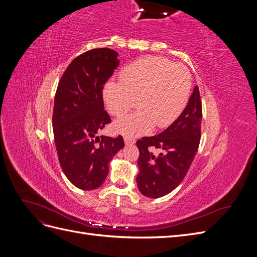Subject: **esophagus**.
Returning <instances> with one entry per match:
<instances>
[{"mask_svg": "<svg viewBox=\"0 0 257 257\" xmlns=\"http://www.w3.org/2000/svg\"><path fill=\"white\" fill-rule=\"evenodd\" d=\"M124 143H125V145H127V146L134 145L135 144V139L130 138V137H124Z\"/></svg>", "mask_w": 257, "mask_h": 257, "instance_id": "esophagus-1", "label": "esophagus"}]
</instances>
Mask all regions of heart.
I'll return each mask as SVG.
<instances>
[{
	"label": "heart",
	"mask_w": 257,
	"mask_h": 257,
	"mask_svg": "<svg viewBox=\"0 0 257 257\" xmlns=\"http://www.w3.org/2000/svg\"><path fill=\"white\" fill-rule=\"evenodd\" d=\"M191 85V74L181 64L161 57L135 61L122 69L120 82L105 85V105L111 114H125L135 100L139 109L114 121L113 130L133 138L148 134L154 125L168 126L184 109Z\"/></svg>",
	"instance_id": "heart-1"
}]
</instances>
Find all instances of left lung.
<instances>
[{
  "label": "left lung",
  "instance_id": "obj_1",
  "mask_svg": "<svg viewBox=\"0 0 257 257\" xmlns=\"http://www.w3.org/2000/svg\"><path fill=\"white\" fill-rule=\"evenodd\" d=\"M200 124L201 102L195 87L182 113L164 132L136 143L139 149L136 182L144 196H165L181 183L198 149ZM150 147L162 152L155 157L147 150Z\"/></svg>",
  "mask_w": 257,
  "mask_h": 257
}]
</instances>
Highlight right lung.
Masks as SVG:
<instances>
[{"instance_id":"obj_1","label":"right lung","mask_w":257,"mask_h":257,"mask_svg":"<svg viewBox=\"0 0 257 257\" xmlns=\"http://www.w3.org/2000/svg\"><path fill=\"white\" fill-rule=\"evenodd\" d=\"M119 63L118 52L109 48L80 54L67 66L54 97L52 127L60 165L83 191L104 183L110 161L124 147L122 136H97L111 121L102 91Z\"/></svg>"}]
</instances>
